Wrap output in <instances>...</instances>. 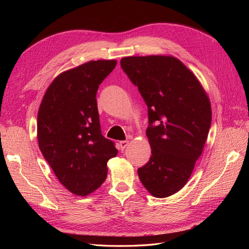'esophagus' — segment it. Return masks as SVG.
Wrapping results in <instances>:
<instances>
[{"label":"esophagus","mask_w":249,"mask_h":249,"mask_svg":"<svg viewBox=\"0 0 249 249\" xmlns=\"http://www.w3.org/2000/svg\"><path fill=\"white\" fill-rule=\"evenodd\" d=\"M127 144H129V140H124L119 142V146L122 148V150H124L127 146Z\"/></svg>","instance_id":"1"}]
</instances>
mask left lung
Instances as JSON below:
<instances>
[{
  "label": "left lung",
  "mask_w": 249,
  "mask_h": 249,
  "mask_svg": "<svg viewBox=\"0 0 249 249\" xmlns=\"http://www.w3.org/2000/svg\"><path fill=\"white\" fill-rule=\"evenodd\" d=\"M120 65L148 108L152 156L138 169L139 178L155 197H168L187 184L202 153L212 122L209 96L176 57H124Z\"/></svg>",
  "instance_id": "8db88e82"
}]
</instances>
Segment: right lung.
<instances>
[{
  "label": "right lung",
  "instance_id": "1",
  "mask_svg": "<svg viewBox=\"0 0 249 249\" xmlns=\"http://www.w3.org/2000/svg\"><path fill=\"white\" fill-rule=\"evenodd\" d=\"M116 60L89 61L63 71L48 87L37 116V139L59 182L86 196L107 178L118 150L101 131L96 91Z\"/></svg>",
  "mask_w": 249,
  "mask_h": 249
}]
</instances>
